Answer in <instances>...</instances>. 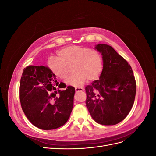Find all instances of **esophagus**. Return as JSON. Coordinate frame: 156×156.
I'll list each match as a JSON object with an SVG mask.
<instances>
[{"label":"esophagus","instance_id":"1","mask_svg":"<svg viewBox=\"0 0 156 156\" xmlns=\"http://www.w3.org/2000/svg\"><path fill=\"white\" fill-rule=\"evenodd\" d=\"M84 90L83 88H75V92H82Z\"/></svg>","mask_w":156,"mask_h":156}]
</instances>
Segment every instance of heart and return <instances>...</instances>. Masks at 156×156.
<instances>
[{
	"mask_svg": "<svg viewBox=\"0 0 156 156\" xmlns=\"http://www.w3.org/2000/svg\"><path fill=\"white\" fill-rule=\"evenodd\" d=\"M58 58L50 57L48 66L55 76L64 79L72 66L74 73L66 80V84L74 87H81L87 81H94L101 75L103 68V58L100 52L95 49L77 45H70L60 50Z\"/></svg>",
	"mask_w": 156,
	"mask_h": 156,
	"instance_id": "b5f03b06",
	"label": "heart"
}]
</instances>
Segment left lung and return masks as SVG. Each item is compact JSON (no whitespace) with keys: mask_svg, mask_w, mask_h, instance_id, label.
<instances>
[{"mask_svg":"<svg viewBox=\"0 0 156 156\" xmlns=\"http://www.w3.org/2000/svg\"><path fill=\"white\" fill-rule=\"evenodd\" d=\"M95 49L101 53L103 68L100 79L86 88V105L94 120L105 126L123 120L133 107L136 82L127 61L111 46L100 44Z\"/></svg>","mask_w":156,"mask_h":156,"instance_id":"8db88e82","label":"left lung"}]
</instances>
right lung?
<instances>
[{"label":"right lung","mask_w":156,"mask_h":156,"mask_svg":"<svg viewBox=\"0 0 156 156\" xmlns=\"http://www.w3.org/2000/svg\"><path fill=\"white\" fill-rule=\"evenodd\" d=\"M60 84L48 67L29 66L23 70L20 88L22 109L31 123L41 129L58 128L69 118L75 90L68 86L60 90Z\"/></svg>","instance_id":"1"}]
</instances>
